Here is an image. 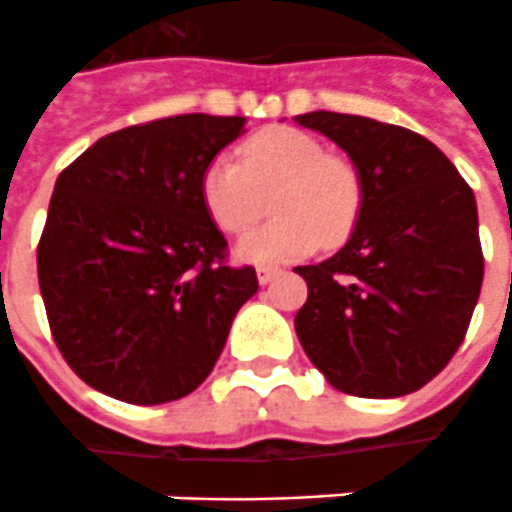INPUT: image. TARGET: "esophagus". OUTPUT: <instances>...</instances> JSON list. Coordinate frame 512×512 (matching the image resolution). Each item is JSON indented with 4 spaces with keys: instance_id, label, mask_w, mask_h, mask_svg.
<instances>
[{
    "instance_id": "esophagus-1",
    "label": "esophagus",
    "mask_w": 512,
    "mask_h": 512,
    "mask_svg": "<svg viewBox=\"0 0 512 512\" xmlns=\"http://www.w3.org/2000/svg\"><path fill=\"white\" fill-rule=\"evenodd\" d=\"M276 276H279V268H274V266H260V268H257V282H260V285H268V282H274Z\"/></svg>"
}]
</instances>
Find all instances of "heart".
<instances>
[{"instance_id": "1", "label": "heart", "mask_w": 512, "mask_h": 512, "mask_svg": "<svg viewBox=\"0 0 512 512\" xmlns=\"http://www.w3.org/2000/svg\"><path fill=\"white\" fill-rule=\"evenodd\" d=\"M276 217L238 244L246 263H293L325 246L342 244L361 217L363 179L342 154L295 127H268L238 149V160L217 154L200 173V200L211 222L230 236L246 233L263 214L273 189Z\"/></svg>"}]
</instances>
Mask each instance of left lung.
I'll use <instances>...</instances> for the list:
<instances>
[{
  "label": "left lung",
  "mask_w": 512,
  "mask_h": 512,
  "mask_svg": "<svg viewBox=\"0 0 512 512\" xmlns=\"http://www.w3.org/2000/svg\"><path fill=\"white\" fill-rule=\"evenodd\" d=\"M342 146L363 179L350 241L298 266L309 295L295 333L336 391L396 399L434 380L467 336L483 285L478 206L453 162L396 124L295 116Z\"/></svg>",
  "instance_id": "8db88e82"
}]
</instances>
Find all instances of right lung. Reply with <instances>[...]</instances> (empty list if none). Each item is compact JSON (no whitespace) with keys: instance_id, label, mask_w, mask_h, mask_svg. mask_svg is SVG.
Here are the masks:
<instances>
[{"instance_id":"1","label":"right lung","mask_w":512,"mask_h":512,"mask_svg":"<svg viewBox=\"0 0 512 512\" xmlns=\"http://www.w3.org/2000/svg\"><path fill=\"white\" fill-rule=\"evenodd\" d=\"M244 116L184 113L100 138L59 173L37 244L56 347L94 391L165 404L206 380L233 317L257 293L252 266L200 200V173Z\"/></svg>"}]
</instances>
